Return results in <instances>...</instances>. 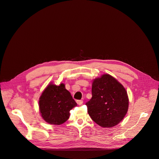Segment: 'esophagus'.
Instances as JSON below:
<instances>
[{"label":"esophagus","mask_w":159,"mask_h":159,"mask_svg":"<svg viewBox=\"0 0 159 159\" xmlns=\"http://www.w3.org/2000/svg\"><path fill=\"white\" fill-rule=\"evenodd\" d=\"M76 102H77V104H79V105H81L83 103V101L82 100H77Z\"/></svg>","instance_id":"34e87169"}]
</instances>
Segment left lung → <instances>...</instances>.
<instances>
[{"label": "left lung", "mask_w": 159, "mask_h": 159, "mask_svg": "<svg viewBox=\"0 0 159 159\" xmlns=\"http://www.w3.org/2000/svg\"><path fill=\"white\" fill-rule=\"evenodd\" d=\"M92 98L86 102L91 119L99 126L111 128L125 116L128 109V98L124 87L109 74L94 79Z\"/></svg>", "instance_id": "1"}]
</instances>
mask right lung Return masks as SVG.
<instances>
[{
	"label": "right lung",
	"instance_id": "right-lung-1",
	"mask_svg": "<svg viewBox=\"0 0 159 159\" xmlns=\"http://www.w3.org/2000/svg\"><path fill=\"white\" fill-rule=\"evenodd\" d=\"M77 105L63 84L48 85L39 101L42 118L52 125H59L65 123L69 118L70 111Z\"/></svg>",
	"mask_w": 159,
	"mask_h": 159
}]
</instances>
